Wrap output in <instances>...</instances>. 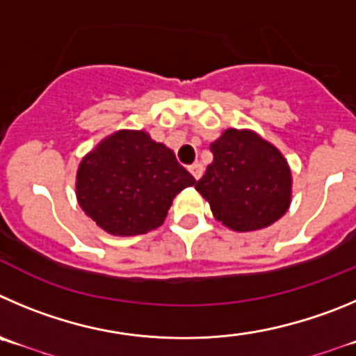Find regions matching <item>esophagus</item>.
<instances>
[{
	"label": "esophagus",
	"mask_w": 356,
	"mask_h": 356,
	"mask_svg": "<svg viewBox=\"0 0 356 356\" xmlns=\"http://www.w3.org/2000/svg\"><path fill=\"white\" fill-rule=\"evenodd\" d=\"M189 172H191V175H193L195 179H200L202 177V174H204V167H202L200 163H193V165H189Z\"/></svg>",
	"instance_id": "esophagus-1"
}]
</instances>
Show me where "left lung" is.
Here are the masks:
<instances>
[{"label": "left lung", "mask_w": 356, "mask_h": 356, "mask_svg": "<svg viewBox=\"0 0 356 356\" xmlns=\"http://www.w3.org/2000/svg\"><path fill=\"white\" fill-rule=\"evenodd\" d=\"M214 156L195 188L218 221L253 232L277 221L290 207L291 174L286 159L253 131L227 129L211 144Z\"/></svg>", "instance_id": "left-lung-1"}]
</instances>
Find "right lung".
Segmentation results:
<instances>
[{
	"instance_id": "right-lung-1",
	"label": "right lung",
	"mask_w": 356,
	"mask_h": 356,
	"mask_svg": "<svg viewBox=\"0 0 356 356\" xmlns=\"http://www.w3.org/2000/svg\"><path fill=\"white\" fill-rule=\"evenodd\" d=\"M195 177L144 131L114 133L82 159L77 198L82 211L112 235H140L165 221L179 191Z\"/></svg>"
}]
</instances>
